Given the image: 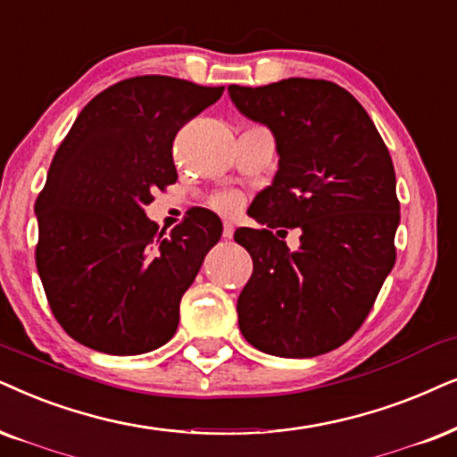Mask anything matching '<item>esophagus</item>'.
Instances as JSON below:
<instances>
[{
    "mask_svg": "<svg viewBox=\"0 0 457 457\" xmlns=\"http://www.w3.org/2000/svg\"><path fill=\"white\" fill-rule=\"evenodd\" d=\"M234 236V225L232 223H223V238H232Z\"/></svg>",
    "mask_w": 457,
    "mask_h": 457,
    "instance_id": "34e87169",
    "label": "esophagus"
}]
</instances>
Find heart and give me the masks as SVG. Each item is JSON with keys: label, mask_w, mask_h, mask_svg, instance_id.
Returning <instances> with one entry per match:
<instances>
[{"label": "heart", "mask_w": 457, "mask_h": 457, "mask_svg": "<svg viewBox=\"0 0 457 457\" xmlns=\"http://www.w3.org/2000/svg\"><path fill=\"white\" fill-rule=\"evenodd\" d=\"M242 198L240 194L236 192H219L215 195H211V206L223 215H234L236 211L240 209Z\"/></svg>", "instance_id": "1"}]
</instances>
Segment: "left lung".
Returning a JSON list of instances; mask_svg holds the SVG:
<instances>
[{
    "label": "left lung",
    "mask_w": 457,
    "mask_h": 457,
    "mask_svg": "<svg viewBox=\"0 0 457 457\" xmlns=\"http://www.w3.org/2000/svg\"><path fill=\"white\" fill-rule=\"evenodd\" d=\"M229 95L246 118L270 126L280 154L274 183L251 206L265 228L234 234L253 259L240 331L274 356L325 354L361 328L396 262L390 152L361 103L327 79L232 84ZM287 227L303 229L297 252L279 240Z\"/></svg>",
    "instance_id": "left-lung-1"
}]
</instances>
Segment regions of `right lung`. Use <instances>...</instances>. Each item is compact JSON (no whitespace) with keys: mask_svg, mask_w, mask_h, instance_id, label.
Masks as SVG:
<instances>
[{"mask_svg":"<svg viewBox=\"0 0 457 457\" xmlns=\"http://www.w3.org/2000/svg\"><path fill=\"white\" fill-rule=\"evenodd\" d=\"M225 86L137 75L79 112L36 200V263L50 310L75 342L115 356L164 345L179 303L221 238L194 209L169 236L143 206L177 183L172 141Z\"/></svg>","mask_w":457,"mask_h":457,"instance_id":"1","label":"right lung"}]
</instances>
